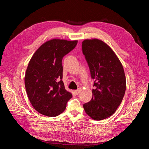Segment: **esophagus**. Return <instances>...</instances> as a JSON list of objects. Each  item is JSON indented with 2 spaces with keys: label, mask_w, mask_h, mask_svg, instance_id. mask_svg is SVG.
<instances>
[{
  "label": "esophagus",
  "mask_w": 149,
  "mask_h": 149,
  "mask_svg": "<svg viewBox=\"0 0 149 149\" xmlns=\"http://www.w3.org/2000/svg\"><path fill=\"white\" fill-rule=\"evenodd\" d=\"M81 88H78L77 90H75L74 93H75L76 94H79V93L81 92Z\"/></svg>",
  "instance_id": "34e87169"
}]
</instances>
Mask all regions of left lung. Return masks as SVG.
<instances>
[{
	"label": "left lung",
	"instance_id": "left-lung-1",
	"mask_svg": "<svg viewBox=\"0 0 149 149\" xmlns=\"http://www.w3.org/2000/svg\"><path fill=\"white\" fill-rule=\"evenodd\" d=\"M82 50L94 87L91 100L84 104V109L94 120H103L113 114L123 101L126 88L123 66L113 50L100 40H84Z\"/></svg>",
	"mask_w": 149,
	"mask_h": 149
}]
</instances>
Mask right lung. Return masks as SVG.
<instances>
[{
	"label": "right lung",
	"mask_w": 149,
	"mask_h": 149,
	"mask_svg": "<svg viewBox=\"0 0 149 149\" xmlns=\"http://www.w3.org/2000/svg\"><path fill=\"white\" fill-rule=\"evenodd\" d=\"M77 43V40H49L38 48L30 60L25 86L31 105L39 113L55 117L65 110L72 94L65 89L62 81V60Z\"/></svg>",
	"instance_id": "right-lung-1"
}]
</instances>
